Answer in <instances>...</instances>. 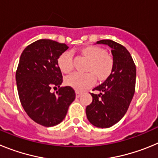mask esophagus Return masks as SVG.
Segmentation results:
<instances>
[{"instance_id":"obj_1","label":"esophagus","mask_w":158,"mask_h":158,"mask_svg":"<svg viewBox=\"0 0 158 158\" xmlns=\"http://www.w3.org/2000/svg\"><path fill=\"white\" fill-rule=\"evenodd\" d=\"M81 92H79V91H76V96L77 97H79V96H81Z\"/></svg>"}]
</instances>
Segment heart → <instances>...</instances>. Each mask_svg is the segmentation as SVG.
Here are the masks:
<instances>
[{
    "mask_svg": "<svg viewBox=\"0 0 158 158\" xmlns=\"http://www.w3.org/2000/svg\"><path fill=\"white\" fill-rule=\"evenodd\" d=\"M85 56L90 61L87 73H73L65 78V84L73 89L83 91L93 86L97 77L104 80L109 76L112 70L113 60L111 56L105 54L104 49L96 46H88L82 50ZM58 65L63 73H69L73 69V54L71 51H65L59 56Z\"/></svg>",
    "mask_w": 158,
    "mask_h": 158,
    "instance_id": "1",
    "label": "heart"
}]
</instances>
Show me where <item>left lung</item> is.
<instances>
[{"label":"left lung","instance_id":"1","mask_svg":"<svg viewBox=\"0 0 158 158\" xmlns=\"http://www.w3.org/2000/svg\"><path fill=\"white\" fill-rule=\"evenodd\" d=\"M97 44L111 49L113 67L111 74L91 93L92 104L86 107V115L93 126L108 128L124 116L135 90L136 67L129 51L123 46L110 40H100Z\"/></svg>","mask_w":158,"mask_h":158}]
</instances>
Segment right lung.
<instances>
[{
    "label": "right lung",
    "mask_w": 158,
    "mask_h": 158,
    "mask_svg": "<svg viewBox=\"0 0 158 158\" xmlns=\"http://www.w3.org/2000/svg\"><path fill=\"white\" fill-rule=\"evenodd\" d=\"M69 47L51 40H39L20 55L16 73L18 94L23 109L32 120L44 127L58 125L75 100L74 90L60 87L62 75L58 59ZM59 88L56 94L51 87Z\"/></svg>",
    "instance_id": "right-lung-1"
}]
</instances>
